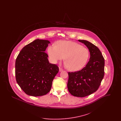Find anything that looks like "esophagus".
<instances>
[{"label":"esophagus","mask_w":121,"mask_h":121,"mask_svg":"<svg viewBox=\"0 0 121 121\" xmlns=\"http://www.w3.org/2000/svg\"><path fill=\"white\" fill-rule=\"evenodd\" d=\"M63 71V69H62V68H59V71L60 72H62Z\"/></svg>","instance_id":"1"}]
</instances>
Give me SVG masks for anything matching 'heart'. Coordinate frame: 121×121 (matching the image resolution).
Returning <instances> with one entry per match:
<instances>
[{
	"label": "heart",
	"instance_id": "obj_1",
	"mask_svg": "<svg viewBox=\"0 0 121 121\" xmlns=\"http://www.w3.org/2000/svg\"><path fill=\"white\" fill-rule=\"evenodd\" d=\"M48 52L52 63H57L64 56V66L73 71L83 67L89 56L88 49L72 41H58L57 45L52 44L48 47Z\"/></svg>",
	"mask_w": 121,
	"mask_h": 121
}]
</instances>
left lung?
<instances>
[{"instance_id": "obj_1", "label": "left lung", "mask_w": 121, "mask_h": 121, "mask_svg": "<svg viewBox=\"0 0 121 121\" xmlns=\"http://www.w3.org/2000/svg\"><path fill=\"white\" fill-rule=\"evenodd\" d=\"M88 48L89 61L79 71L69 72L68 88L69 92L77 97H84L95 92L100 86L104 75V58L99 48L91 43L78 40Z\"/></svg>"}]
</instances>
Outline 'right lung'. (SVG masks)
<instances>
[{
	"mask_svg": "<svg viewBox=\"0 0 121 121\" xmlns=\"http://www.w3.org/2000/svg\"><path fill=\"white\" fill-rule=\"evenodd\" d=\"M50 43L48 40L36 39L24 46L16 59V81L27 95L42 96L51 90L59 68L49 63L44 52Z\"/></svg>",
	"mask_w": 121,
	"mask_h": 121,
	"instance_id": "add662e5",
	"label": "right lung"
}]
</instances>
